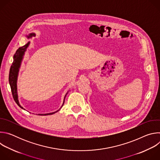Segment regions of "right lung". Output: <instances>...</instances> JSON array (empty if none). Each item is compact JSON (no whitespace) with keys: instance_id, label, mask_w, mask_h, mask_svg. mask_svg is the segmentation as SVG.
<instances>
[{"instance_id":"obj_1","label":"right lung","mask_w":160,"mask_h":160,"mask_svg":"<svg viewBox=\"0 0 160 160\" xmlns=\"http://www.w3.org/2000/svg\"><path fill=\"white\" fill-rule=\"evenodd\" d=\"M36 34L35 33H29L28 35H26V37L28 39L32 38L33 37H35ZM30 44V42L29 41L27 43H26L25 45H23L22 47L19 48L16 52V53L14 54V56H13V62L10 68V71H9V85L11 88V92H12V94L14 98V100L15 101V102H16V104L21 108L25 110V109H24L22 108L21 104H19V99H18V87H17V82H18V74H19V69L20 67L22 61V59H23L25 52L27 50V48L29 47V45ZM69 91H68L67 93L66 94V95L64 96V101H63V103L62 105L61 106V107L60 108V109L62 107L64 102V99L65 98L67 95V94L68 93ZM59 109H58V111H55V112H49V113H45V114H38V115H42V116H46V115H52V114L56 113V112H58Z\"/></svg>"}]
</instances>
